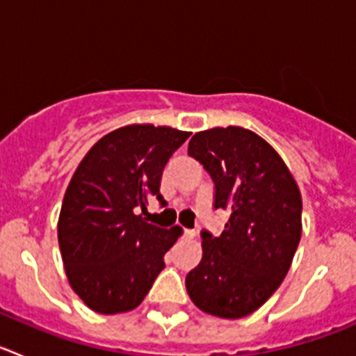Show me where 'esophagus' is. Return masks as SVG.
<instances>
[{"label": "esophagus", "instance_id": "obj_1", "mask_svg": "<svg viewBox=\"0 0 356 356\" xmlns=\"http://www.w3.org/2000/svg\"><path fill=\"white\" fill-rule=\"evenodd\" d=\"M184 237L194 238L196 237V232H194V229H184Z\"/></svg>", "mask_w": 356, "mask_h": 356}]
</instances>
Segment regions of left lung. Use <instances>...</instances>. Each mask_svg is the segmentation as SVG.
<instances>
[{
    "instance_id": "1",
    "label": "left lung",
    "mask_w": 356,
    "mask_h": 356,
    "mask_svg": "<svg viewBox=\"0 0 356 356\" xmlns=\"http://www.w3.org/2000/svg\"><path fill=\"white\" fill-rule=\"evenodd\" d=\"M188 155L216 184L213 209L229 213L219 237L201 234L203 257L185 278L200 310L222 319L250 316L291 269L301 238V193L278 151L241 127L197 131Z\"/></svg>"
}]
</instances>
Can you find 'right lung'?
<instances>
[{
    "label": "right lung",
    "instance_id": "obj_1",
    "mask_svg": "<svg viewBox=\"0 0 356 356\" xmlns=\"http://www.w3.org/2000/svg\"><path fill=\"white\" fill-rule=\"evenodd\" d=\"M191 131L128 124L97 140L78 163L58 216V246L71 289L97 314L139 307L181 235L137 210L160 194L168 160Z\"/></svg>",
    "mask_w": 356,
    "mask_h": 356
}]
</instances>
